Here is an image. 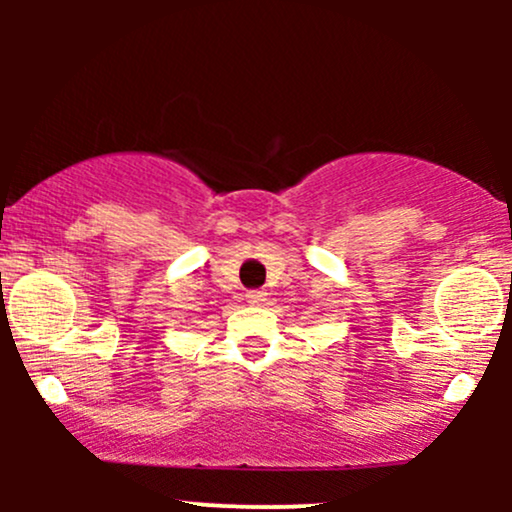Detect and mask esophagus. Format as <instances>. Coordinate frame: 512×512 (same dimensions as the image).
<instances>
[{
    "mask_svg": "<svg viewBox=\"0 0 512 512\" xmlns=\"http://www.w3.org/2000/svg\"><path fill=\"white\" fill-rule=\"evenodd\" d=\"M245 298H248L250 305H262L264 301H267V293H264V291H250Z\"/></svg>",
    "mask_w": 512,
    "mask_h": 512,
    "instance_id": "34e87169",
    "label": "esophagus"
}]
</instances>
